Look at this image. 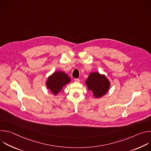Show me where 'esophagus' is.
<instances>
[{
	"label": "esophagus",
	"instance_id": "esophagus-1",
	"mask_svg": "<svg viewBox=\"0 0 151 151\" xmlns=\"http://www.w3.org/2000/svg\"><path fill=\"white\" fill-rule=\"evenodd\" d=\"M74 80H75V81L76 82H79L80 81V80H79V79H78V78H75Z\"/></svg>",
	"mask_w": 151,
	"mask_h": 151
}]
</instances>
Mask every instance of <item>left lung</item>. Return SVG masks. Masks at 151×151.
<instances>
[{
    "instance_id": "left-lung-1",
    "label": "left lung",
    "mask_w": 151,
    "mask_h": 151,
    "mask_svg": "<svg viewBox=\"0 0 151 151\" xmlns=\"http://www.w3.org/2000/svg\"><path fill=\"white\" fill-rule=\"evenodd\" d=\"M88 88L91 91L95 97H101L108 91L110 82L104 75L98 72L91 73L86 80Z\"/></svg>"
}]
</instances>
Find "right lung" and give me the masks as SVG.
Listing matches in <instances>:
<instances>
[{"label": "right lung", "mask_w": 151, "mask_h": 151, "mask_svg": "<svg viewBox=\"0 0 151 151\" xmlns=\"http://www.w3.org/2000/svg\"><path fill=\"white\" fill-rule=\"evenodd\" d=\"M70 81V78L64 72L59 71L54 72L50 76L47 81V87L52 93L56 95L63 87Z\"/></svg>", "instance_id": "add662e5"}]
</instances>
